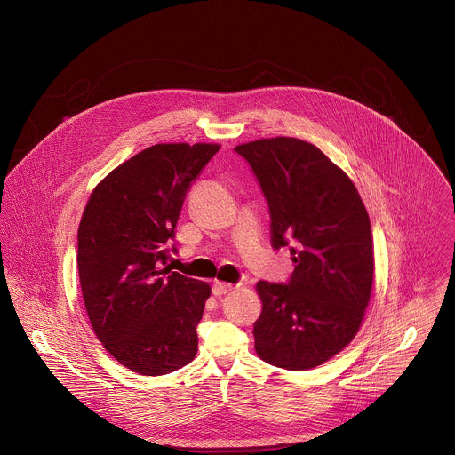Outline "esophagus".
Returning <instances> with one entry per match:
<instances>
[{"mask_svg":"<svg viewBox=\"0 0 455 455\" xmlns=\"http://www.w3.org/2000/svg\"><path fill=\"white\" fill-rule=\"evenodd\" d=\"M212 291H213V294H215V296H224V294H228V292L235 291V285L226 283V282H215V283H213V287H212Z\"/></svg>","mask_w":455,"mask_h":455,"instance_id":"obj_1","label":"esophagus"}]
</instances>
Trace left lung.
I'll return each instance as SVG.
<instances>
[{
  "label": "left lung",
  "mask_w": 455,
  "mask_h": 455,
  "mask_svg": "<svg viewBox=\"0 0 455 455\" xmlns=\"http://www.w3.org/2000/svg\"><path fill=\"white\" fill-rule=\"evenodd\" d=\"M266 197L273 249L289 247L285 283L258 282L260 359L285 370L321 366L359 331L373 285V236L352 180L315 145L266 138L235 148Z\"/></svg>",
  "instance_id": "obj_1"
}]
</instances>
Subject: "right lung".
<instances>
[{
    "mask_svg": "<svg viewBox=\"0 0 455 455\" xmlns=\"http://www.w3.org/2000/svg\"><path fill=\"white\" fill-rule=\"evenodd\" d=\"M213 143H159L92 191L78 226V278L91 325L131 371L156 377L195 359L210 285L170 273L177 220Z\"/></svg>",
    "mask_w": 455,
    "mask_h": 455,
    "instance_id": "obj_1",
    "label": "right lung"
}]
</instances>
